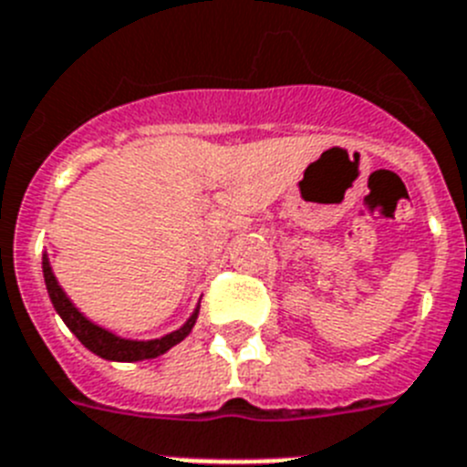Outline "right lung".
Returning a JSON list of instances; mask_svg holds the SVG:
<instances>
[{"instance_id":"right-lung-1","label":"right lung","mask_w":467,"mask_h":467,"mask_svg":"<svg viewBox=\"0 0 467 467\" xmlns=\"http://www.w3.org/2000/svg\"><path fill=\"white\" fill-rule=\"evenodd\" d=\"M42 273H45V285H47V292H49V299H52L54 308L57 313L61 316L66 325H68V330L80 339L85 347L92 351V354L101 356V358L107 360H144V358H156V356L166 354L168 348L180 344L185 339L187 335L192 332L194 323H197V316H199V308H194V313L190 316L180 330L171 332V335L161 337V339H147V342H137V339H123V337H116L113 332L104 330L99 325H94L92 320H88L73 306V301L66 296V292L61 289V285L57 282L52 273V265H49V258L47 254L42 256Z\"/></svg>"}]
</instances>
